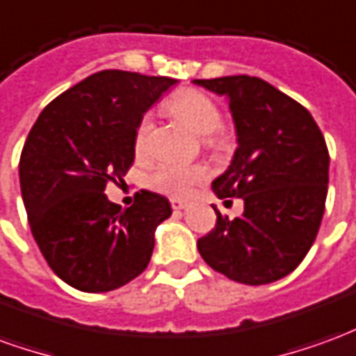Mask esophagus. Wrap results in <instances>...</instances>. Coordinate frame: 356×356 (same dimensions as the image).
<instances>
[{"mask_svg": "<svg viewBox=\"0 0 356 356\" xmlns=\"http://www.w3.org/2000/svg\"><path fill=\"white\" fill-rule=\"evenodd\" d=\"M171 208L179 211V209H185L186 208V202L185 200H179V198H171Z\"/></svg>", "mask_w": 356, "mask_h": 356, "instance_id": "obj_1", "label": "esophagus"}]
</instances>
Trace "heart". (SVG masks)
I'll use <instances>...</instances> for the list:
<instances>
[{
	"label": "heart",
	"instance_id": "obj_1",
	"mask_svg": "<svg viewBox=\"0 0 356 356\" xmlns=\"http://www.w3.org/2000/svg\"><path fill=\"white\" fill-rule=\"evenodd\" d=\"M168 108L179 120H183L193 131H196L198 135H209V145H217V137L211 133H216L221 127L223 118H221V110L217 108V104L208 95L188 89V91H183L177 97H173L168 102ZM150 129H152V118L147 114V116H143L137 125V131H135V150L139 154L147 150ZM206 177H208V170L204 165L165 162L152 175V185L160 193L181 198V196H188L194 191V186L202 183Z\"/></svg>",
	"mask_w": 356,
	"mask_h": 356
}]
</instances>
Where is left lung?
<instances>
[{"instance_id": "1", "label": "left lung", "mask_w": 356, "mask_h": 356, "mask_svg": "<svg viewBox=\"0 0 356 356\" xmlns=\"http://www.w3.org/2000/svg\"><path fill=\"white\" fill-rule=\"evenodd\" d=\"M193 83L229 102L238 148L211 188L217 198L244 202L232 221L213 206L217 225L198 240V252L234 282H275L303 261L321 229L330 168L324 137L309 110L259 78Z\"/></svg>"}]
</instances>
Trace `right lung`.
<instances>
[{"label": "right lung", "instance_id": "add662e5", "mask_svg": "<svg viewBox=\"0 0 356 356\" xmlns=\"http://www.w3.org/2000/svg\"><path fill=\"white\" fill-rule=\"evenodd\" d=\"M175 83L102 70L58 95L28 133L19 175L30 229L55 275L76 290H116L150 261L170 200L143 191L122 209L104 188L129 170L143 114Z\"/></svg>", "mask_w": 356, "mask_h": 356}]
</instances>
